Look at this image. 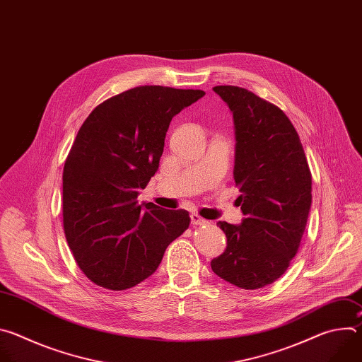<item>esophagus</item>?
I'll return each mask as SVG.
<instances>
[{"mask_svg":"<svg viewBox=\"0 0 362 362\" xmlns=\"http://www.w3.org/2000/svg\"><path fill=\"white\" fill-rule=\"evenodd\" d=\"M190 221H192V225H193V226H199V225H206V223H208V221H204V219L200 218L197 214H192V215H190Z\"/></svg>","mask_w":362,"mask_h":362,"instance_id":"esophagus-1","label":"esophagus"}]
</instances>
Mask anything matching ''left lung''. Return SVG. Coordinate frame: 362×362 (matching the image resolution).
<instances>
[{
	"label": "left lung",
	"instance_id": "obj_1",
	"mask_svg": "<svg viewBox=\"0 0 362 362\" xmlns=\"http://www.w3.org/2000/svg\"><path fill=\"white\" fill-rule=\"evenodd\" d=\"M235 126L233 177L245 215L240 225L218 222L228 245L212 271L242 289L275 282L289 267L305 232L313 177L299 136L286 115L252 91L216 86Z\"/></svg>",
	"mask_w": 362,
	"mask_h": 362
}]
</instances>
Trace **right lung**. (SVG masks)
<instances>
[{
	"label": "right lung",
	"instance_id": "1",
	"mask_svg": "<svg viewBox=\"0 0 362 362\" xmlns=\"http://www.w3.org/2000/svg\"><path fill=\"white\" fill-rule=\"evenodd\" d=\"M202 90L141 86L103 101L80 127L63 172V223L84 275L124 291L148 278L190 223L189 212L139 204L159 169L172 119Z\"/></svg>",
	"mask_w": 362,
	"mask_h": 362
}]
</instances>
